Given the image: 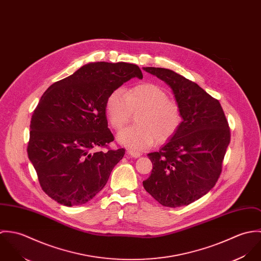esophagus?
I'll use <instances>...</instances> for the list:
<instances>
[{"label":"esophagus","mask_w":261,"mask_h":261,"mask_svg":"<svg viewBox=\"0 0 261 261\" xmlns=\"http://www.w3.org/2000/svg\"><path fill=\"white\" fill-rule=\"evenodd\" d=\"M127 153L133 158H139L141 155V152H139L135 149H127Z\"/></svg>","instance_id":"1"}]
</instances>
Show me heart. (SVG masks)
<instances>
[{"instance_id":"1","label":"heart","mask_w":261,"mask_h":261,"mask_svg":"<svg viewBox=\"0 0 261 261\" xmlns=\"http://www.w3.org/2000/svg\"><path fill=\"white\" fill-rule=\"evenodd\" d=\"M106 112L115 130L127 125L137 113L138 124L123 129L117 138L119 143L135 150L148 149L154 141L158 145L169 142L183 123L180 105L151 82L137 84L125 92L121 89L112 91L106 102Z\"/></svg>"}]
</instances>
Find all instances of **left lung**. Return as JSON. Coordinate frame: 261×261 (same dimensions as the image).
Listing matches in <instances>:
<instances>
[{
	"label": "left lung",
	"mask_w": 261,
	"mask_h": 261,
	"mask_svg": "<svg viewBox=\"0 0 261 261\" xmlns=\"http://www.w3.org/2000/svg\"><path fill=\"white\" fill-rule=\"evenodd\" d=\"M173 90L183 112L176 136L149 152L151 174L144 188L160 204L176 208L207 194L218 181L230 143V127L218 99L173 70L145 67Z\"/></svg>",
	"instance_id": "1"
}]
</instances>
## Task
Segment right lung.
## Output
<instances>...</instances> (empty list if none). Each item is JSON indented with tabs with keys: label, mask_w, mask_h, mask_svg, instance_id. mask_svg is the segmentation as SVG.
<instances>
[{
	"label": "right lung",
	"mask_w": 261,
	"mask_h": 261,
	"mask_svg": "<svg viewBox=\"0 0 261 261\" xmlns=\"http://www.w3.org/2000/svg\"><path fill=\"white\" fill-rule=\"evenodd\" d=\"M133 77L136 64L89 63L53 83L32 114L28 156L42 190L56 202L78 206L91 200L109 181L125 149H110L109 95ZM107 148L94 152V149Z\"/></svg>",
	"instance_id": "add662e5"
}]
</instances>
